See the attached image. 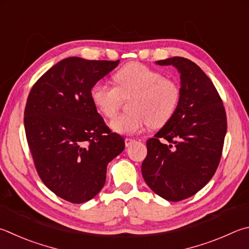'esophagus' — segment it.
<instances>
[{
  "label": "esophagus",
  "instance_id": "1",
  "mask_svg": "<svg viewBox=\"0 0 249 249\" xmlns=\"http://www.w3.org/2000/svg\"><path fill=\"white\" fill-rule=\"evenodd\" d=\"M134 142H135V139H133V138H125V146L126 147L132 146Z\"/></svg>",
  "mask_w": 249,
  "mask_h": 249
}]
</instances>
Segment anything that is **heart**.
<instances>
[{"mask_svg": "<svg viewBox=\"0 0 249 249\" xmlns=\"http://www.w3.org/2000/svg\"><path fill=\"white\" fill-rule=\"evenodd\" d=\"M116 87L97 83L90 90V98L103 116L116 114L124 99L132 97V112L116 116L110 127L117 134L130 135L142 130L146 125L163 126L178 109L180 91L173 80L163 78L160 71L142 63H129L113 76Z\"/></svg>", "mask_w": 249, "mask_h": 249, "instance_id": "1", "label": "heart"}]
</instances>
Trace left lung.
I'll list each match as a JSON object with an SVG mask.
<instances>
[{
  "instance_id": "8db88e82",
  "label": "left lung",
  "mask_w": 249,
  "mask_h": 249,
  "mask_svg": "<svg viewBox=\"0 0 249 249\" xmlns=\"http://www.w3.org/2000/svg\"><path fill=\"white\" fill-rule=\"evenodd\" d=\"M156 64L178 70L180 98L173 116L147 140L142 173L157 195L179 201L199 192L215 173L227 134V114L214 85L195 63L174 56Z\"/></svg>"
}]
</instances>
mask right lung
Listing matches in <instances>:
<instances>
[{"label":"right lung","mask_w":249,"mask_h":249,"mask_svg":"<svg viewBox=\"0 0 249 249\" xmlns=\"http://www.w3.org/2000/svg\"><path fill=\"white\" fill-rule=\"evenodd\" d=\"M119 61L71 56L56 63L31 88L25 132L44 185L70 202H86L105 186L107 166L124 150L90 98L97 81Z\"/></svg>","instance_id":"1"}]
</instances>
